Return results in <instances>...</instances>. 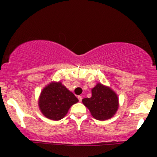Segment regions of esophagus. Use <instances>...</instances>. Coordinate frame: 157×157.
Segmentation results:
<instances>
[{
    "instance_id": "obj_1",
    "label": "esophagus",
    "mask_w": 157,
    "mask_h": 157,
    "mask_svg": "<svg viewBox=\"0 0 157 157\" xmlns=\"http://www.w3.org/2000/svg\"><path fill=\"white\" fill-rule=\"evenodd\" d=\"M82 97H81V96H78V100H79V101H80V102H81V101H82Z\"/></svg>"
}]
</instances>
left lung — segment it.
<instances>
[{
    "mask_svg": "<svg viewBox=\"0 0 157 157\" xmlns=\"http://www.w3.org/2000/svg\"><path fill=\"white\" fill-rule=\"evenodd\" d=\"M91 97L82 102L96 120H105L112 117L118 109V97L109 88L98 83L91 90Z\"/></svg>",
    "mask_w": 157,
    "mask_h": 157,
    "instance_id": "left-lung-1",
    "label": "left lung"
}]
</instances>
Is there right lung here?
Wrapping results in <instances>:
<instances>
[{
  "mask_svg": "<svg viewBox=\"0 0 157 157\" xmlns=\"http://www.w3.org/2000/svg\"><path fill=\"white\" fill-rule=\"evenodd\" d=\"M77 102L78 99L61 82H52L41 92L39 107L45 117L52 120H60Z\"/></svg>",
  "mask_w": 157,
  "mask_h": 157,
  "instance_id": "add662e5",
  "label": "right lung"
}]
</instances>
